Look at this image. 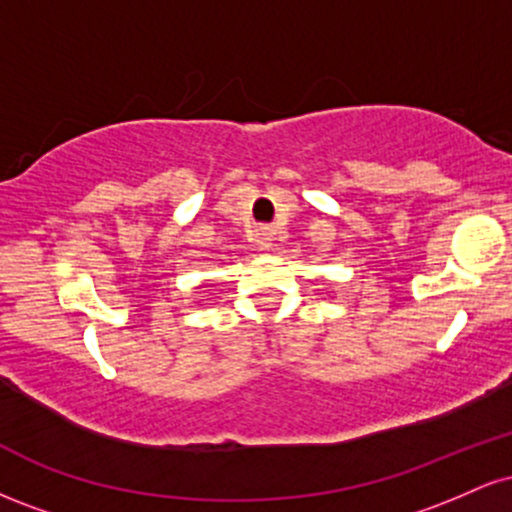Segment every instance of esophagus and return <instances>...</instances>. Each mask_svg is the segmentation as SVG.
Segmentation results:
<instances>
[{"label":"esophagus","mask_w":512,"mask_h":512,"mask_svg":"<svg viewBox=\"0 0 512 512\" xmlns=\"http://www.w3.org/2000/svg\"><path fill=\"white\" fill-rule=\"evenodd\" d=\"M272 240H274V231L269 226H262L255 231V243L260 250L272 248Z\"/></svg>","instance_id":"esophagus-1"}]
</instances>
